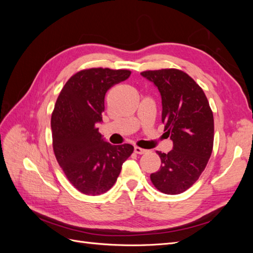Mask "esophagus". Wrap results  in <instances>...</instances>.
Returning <instances> with one entry per match:
<instances>
[{
	"label": "esophagus",
	"instance_id": "esophagus-1",
	"mask_svg": "<svg viewBox=\"0 0 253 253\" xmlns=\"http://www.w3.org/2000/svg\"><path fill=\"white\" fill-rule=\"evenodd\" d=\"M133 151H135V153H137V154H144V153H147V150L141 149V148H139V147H135V149H133Z\"/></svg>",
	"mask_w": 253,
	"mask_h": 253
}]
</instances>
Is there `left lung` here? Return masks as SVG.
Wrapping results in <instances>:
<instances>
[{
	"label": "left lung",
	"instance_id": "left-lung-1",
	"mask_svg": "<svg viewBox=\"0 0 253 253\" xmlns=\"http://www.w3.org/2000/svg\"><path fill=\"white\" fill-rule=\"evenodd\" d=\"M158 88L162 99V123L173 141L169 153L159 152L161 168L151 174L157 189L178 195L200 177L211 157L214 140L213 113L203 90L178 69L141 73Z\"/></svg>",
	"mask_w": 253,
	"mask_h": 253
}]
</instances>
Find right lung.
<instances>
[{"instance_id": "right-lung-1", "label": "right lung", "mask_w": 253, "mask_h": 253, "mask_svg": "<svg viewBox=\"0 0 253 253\" xmlns=\"http://www.w3.org/2000/svg\"><path fill=\"white\" fill-rule=\"evenodd\" d=\"M130 74L127 69H85L69 78L57 98L51 118L54 154L67 179L84 195L110 190L133 151L131 144L109 143L96 128L107 90Z\"/></svg>"}]
</instances>
